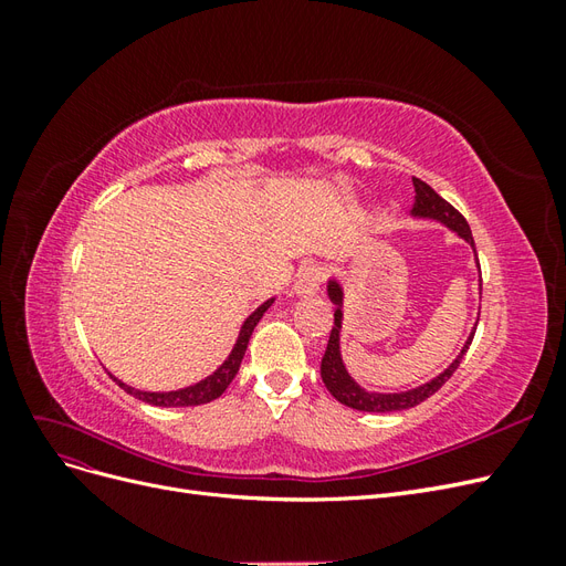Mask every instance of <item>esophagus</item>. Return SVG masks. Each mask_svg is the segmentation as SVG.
<instances>
[{"label":"esophagus","instance_id":"1","mask_svg":"<svg viewBox=\"0 0 566 566\" xmlns=\"http://www.w3.org/2000/svg\"><path fill=\"white\" fill-rule=\"evenodd\" d=\"M325 279V269L316 262L312 264H304L297 273V281H295V290L300 295H310V293H316V290L321 287Z\"/></svg>","mask_w":566,"mask_h":566}]
</instances>
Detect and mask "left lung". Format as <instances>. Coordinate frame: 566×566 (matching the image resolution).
<instances>
[{
	"label": "left lung",
	"instance_id": "left-lung-1",
	"mask_svg": "<svg viewBox=\"0 0 566 566\" xmlns=\"http://www.w3.org/2000/svg\"><path fill=\"white\" fill-rule=\"evenodd\" d=\"M413 186H416L413 214L443 221V224L451 227L460 238H465V241L474 248V238H472V231L468 227L465 217H462L451 202L443 200L432 186H427L424 181H420L416 177H413ZM328 295L337 304V310H335V325H333V331H331L328 347H325V354L321 358V378H323V385L328 387V391L333 394V397L339 403H345L349 408L368 410V413H391V410H406V408H413V406L422 403L424 399H430L434 391H439L443 385L449 382V378L455 373V368L460 366V358L465 356V352L472 345L474 333L470 335L468 345L462 347V352H460V356L455 358V361L447 370H443L439 378H434L432 382H427V385L416 387V389H408V391H399V394H368V391H364L361 387H358L349 378L347 368L342 366V358H339V328H342V325H339L342 323L339 304H342V290H339V285L335 281H331V285H328Z\"/></svg>",
	"mask_w": 566,
	"mask_h": 566
}]
</instances>
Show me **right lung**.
I'll return each mask as SVG.
<instances>
[{
  "mask_svg": "<svg viewBox=\"0 0 566 566\" xmlns=\"http://www.w3.org/2000/svg\"><path fill=\"white\" fill-rule=\"evenodd\" d=\"M271 302L273 300H269V302H264L260 310H256L245 323H243V331H241V335H238V342H235V347H233V352H231V356L227 358L224 364H221V368L219 370H214L208 380H202V382H198V385H193V387H186V389H179V391H139V389H132V387H127L125 382H119V380H115L119 387H123L127 394H132V397H136V399H142V401H146V403H153V406H165V408H177V406H200V403H208V401H212V399H217V397H221V394H224V389L231 385V380L235 378V373H238V368H241V361H243V356H245V349H248V342H250V335H252V331H254V325L260 323V318L264 316V312L269 310L271 306Z\"/></svg>",
  "mask_w": 566,
  "mask_h": 566,
  "instance_id": "add662e5",
  "label": "right lung"
}]
</instances>
